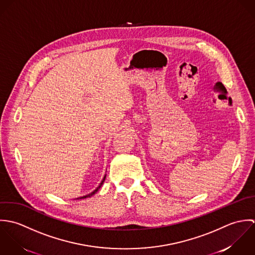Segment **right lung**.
<instances>
[{
    "instance_id": "add662e5",
    "label": "right lung",
    "mask_w": 255,
    "mask_h": 255,
    "mask_svg": "<svg viewBox=\"0 0 255 255\" xmlns=\"http://www.w3.org/2000/svg\"><path fill=\"white\" fill-rule=\"evenodd\" d=\"M104 179H105V176H104V178L102 179V182H101V184L99 185V187L95 190V191H93L92 193H90V194H88V195H86V196H83V197H80V199H84V198H88V197H91V196H93L94 194H96L98 191H99V189L102 187V183H103V181H104ZM77 199H79V198H77Z\"/></svg>"
}]
</instances>
